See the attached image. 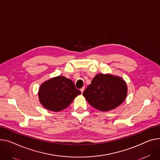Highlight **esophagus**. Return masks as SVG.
<instances>
[{"label": "esophagus", "instance_id": "obj_1", "mask_svg": "<svg viewBox=\"0 0 160 160\" xmlns=\"http://www.w3.org/2000/svg\"><path fill=\"white\" fill-rule=\"evenodd\" d=\"M84 89H85V87H83V88H82L80 89V91H81V92H82V93H83V92Z\"/></svg>", "mask_w": 160, "mask_h": 160}]
</instances>
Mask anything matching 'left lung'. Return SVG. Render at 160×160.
<instances>
[{
    "label": "left lung",
    "instance_id": "1",
    "mask_svg": "<svg viewBox=\"0 0 160 160\" xmlns=\"http://www.w3.org/2000/svg\"><path fill=\"white\" fill-rule=\"evenodd\" d=\"M127 94V84L121 77L102 73L93 78L83 92L89 103L101 111H109L118 107Z\"/></svg>",
    "mask_w": 160,
    "mask_h": 160
}]
</instances>
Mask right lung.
<instances>
[{"instance_id":"1","label":"right lung","mask_w":160,"mask_h":160,"mask_svg":"<svg viewBox=\"0 0 160 160\" xmlns=\"http://www.w3.org/2000/svg\"><path fill=\"white\" fill-rule=\"evenodd\" d=\"M81 91L77 89L73 82L63 76L52 78L39 88L38 98L40 103L49 111L58 112L71 103Z\"/></svg>"}]
</instances>
